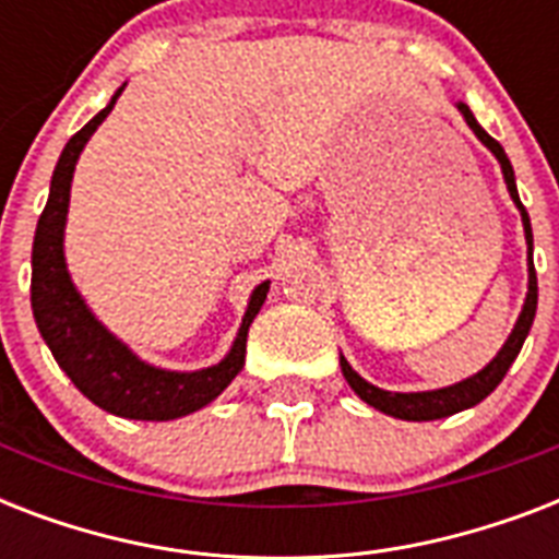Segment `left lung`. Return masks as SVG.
Returning <instances> with one entry per match:
<instances>
[{"label":"left lung","instance_id":"left-lung-1","mask_svg":"<svg viewBox=\"0 0 559 559\" xmlns=\"http://www.w3.org/2000/svg\"><path fill=\"white\" fill-rule=\"evenodd\" d=\"M459 109H461V116H464V121L469 124V130H473V133L481 139V144H487V147H490V153H493L496 159H499V165H502V174H504V182H508V191H511L513 202H516V209L522 211V226H525V240H528V298H525V307H522L520 322H516L513 333L508 336V342H504V348L499 350V357H496L493 362L485 368V371H478L476 377H469V380H464V382H455V385H450V389L415 391V394L382 391V389H377V385H371V382L362 380V377H359V373L348 366V359L342 357L340 359L342 373H345V380H348L350 389L357 391L359 397L366 400L368 406L380 408V412H385V415H391V417H400V420H438V417H450V415H455V412H464V408L481 403V400H485L487 394H490V391H493L496 385L504 380V373H508V368L513 366V359L520 357L522 342H525V336H528L531 324H534V316H537V270H534V258H531V252H534V235H531L528 211H525V205L520 202V193H516L511 159L504 156L502 144L496 142L493 135H487L485 130L478 127V121L473 118V112H469L467 104H459Z\"/></svg>","mask_w":559,"mask_h":559}]
</instances>
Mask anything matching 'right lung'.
I'll return each instance as SVG.
<instances>
[{"label": "right lung", "instance_id": "obj_1", "mask_svg": "<svg viewBox=\"0 0 559 559\" xmlns=\"http://www.w3.org/2000/svg\"><path fill=\"white\" fill-rule=\"evenodd\" d=\"M121 90L112 95L107 109H100L90 124L78 130L60 153L51 191L43 214H39L34 252H31V307L43 340L55 354L57 366L69 373V380L109 415L133 417V420H174L191 415L197 408L217 397L228 382L235 380L246 357V336L249 324L258 316L270 293V281L252 293L246 307L243 324L235 345L223 362L202 371L179 373L162 371L139 357H133L127 345L112 336L95 316L86 310L83 298L72 287L63 258V226L69 211V188H72L74 162L81 156L83 144L98 130V124L116 107Z\"/></svg>", "mask_w": 559, "mask_h": 559}]
</instances>
